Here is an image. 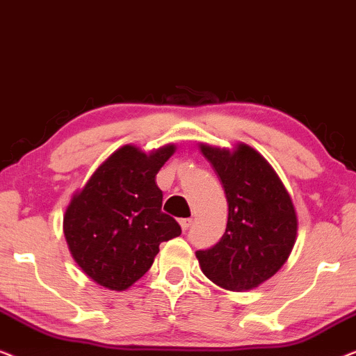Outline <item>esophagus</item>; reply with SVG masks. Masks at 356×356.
I'll list each match as a JSON object with an SVG mask.
<instances>
[{
  "label": "esophagus",
  "instance_id": "obj_1",
  "mask_svg": "<svg viewBox=\"0 0 356 356\" xmlns=\"http://www.w3.org/2000/svg\"><path fill=\"white\" fill-rule=\"evenodd\" d=\"M179 225H181L183 230L186 232L188 228L193 225V218H181V220H179Z\"/></svg>",
  "mask_w": 356,
  "mask_h": 356
}]
</instances>
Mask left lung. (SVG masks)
Wrapping results in <instances>:
<instances>
[{
  "instance_id": "1",
  "label": "left lung",
  "mask_w": 356,
  "mask_h": 356,
  "mask_svg": "<svg viewBox=\"0 0 356 356\" xmlns=\"http://www.w3.org/2000/svg\"><path fill=\"white\" fill-rule=\"evenodd\" d=\"M216 168L228 202L220 241L196 251L204 275L227 290L241 291L270 279L293 250L296 213L274 168L254 149L201 145Z\"/></svg>"
}]
</instances>
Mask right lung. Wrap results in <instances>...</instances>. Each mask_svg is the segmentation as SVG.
I'll list each match as a JSON object with an SVG mask.
<instances>
[{"label":"right lung","mask_w":356,"mask_h":356,"mask_svg":"<svg viewBox=\"0 0 356 356\" xmlns=\"http://www.w3.org/2000/svg\"><path fill=\"white\" fill-rule=\"evenodd\" d=\"M175 145L144 154L124 145L111 154L65 213V236L77 266L97 284L126 290L152 266L160 243L181 235L162 212L163 193L155 183Z\"/></svg>","instance_id":"1"}]
</instances>
